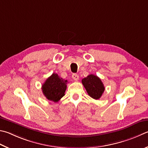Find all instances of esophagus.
<instances>
[{
    "label": "esophagus",
    "mask_w": 148,
    "mask_h": 148,
    "mask_svg": "<svg viewBox=\"0 0 148 148\" xmlns=\"http://www.w3.org/2000/svg\"><path fill=\"white\" fill-rule=\"evenodd\" d=\"M72 79H73L74 81H77L79 79V76L76 74H73L72 76Z\"/></svg>",
    "instance_id": "obj_1"
}]
</instances>
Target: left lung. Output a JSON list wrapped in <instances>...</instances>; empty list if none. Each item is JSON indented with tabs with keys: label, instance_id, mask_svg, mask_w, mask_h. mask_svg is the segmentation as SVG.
<instances>
[{
	"label": "left lung",
	"instance_id": "left-lung-1",
	"mask_svg": "<svg viewBox=\"0 0 148 148\" xmlns=\"http://www.w3.org/2000/svg\"><path fill=\"white\" fill-rule=\"evenodd\" d=\"M82 83L86 90L91 98L98 100L103 93L105 87L101 80L94 74L88 75L82 79Z\"/></svg>",
	"mask_w": 148,
	"mask_h": 148
}]
</instances>
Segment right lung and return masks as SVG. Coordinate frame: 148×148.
Returning <instances> with one entry per match:
<instances>
[{
    "label": "right lung",
    "instance_id": "obj_1",
    "mask_svg": "<svg viewBox=\"0 0 148 148\" xmlns=\"http://www.w3.org/2000/svg\"><path fill=\"white\" fill-rule=\"evenodd\" d=\"M67 80L63 79L57 74L53 73L42 85V91L48 100L58 102L65 96Z\"/></svg>",
    "mask_w": 148,
    "mask_h": 148
}]
</instances>
